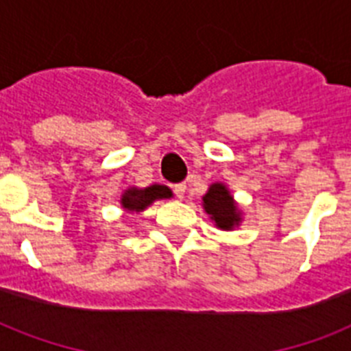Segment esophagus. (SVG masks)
I'll list each match as a JSON object with an SVG mask.
<instances>
[{
    "label": "esophagus",
    "instance_id": "34e87169",
    "mask_svg": "<svg viewBox=\"0 0 351 351\" xmlns=\"http://www.w3.org/2000/svg\"><path fill=\"white\" fill-rule=\"evenodd\" d=\"M173 191H175V195L178 198H184V195H186V184L182 182V184H175L173 186Z\"/></svg>",
    "mask_w": 351,
    "mask_h": 351
}]
</instances>
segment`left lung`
Here are the masks:
<instances>
[{"mask_svg": "<svg viewBox=\"0 0 351 351\" xmlns=\"http://www.w3.org/2000/svg\"><path fill=\"white\" fill-rule=\"evenodd\" d=\"M202 200L206 213L211 217V220L219 230L231 231L240 224L242 213H240L239 206L233 200V195L224 184H220V182L211 184Z\"/></svg>", "mask_w": 351, "mask_h": 351, "instance_id": "1", "label": "left lung"}]
</instances>
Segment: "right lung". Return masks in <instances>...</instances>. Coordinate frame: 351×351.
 <instances>
[{
	"instance_id": "1",
	"label": "right lung",
	"mask_w": 351,
	"mask_h": 351,
	"mask_svg": "<svg viewBox=\"0 0 351 351\" xmlns=\"http://www.w3.org/2000/svg\"><path fill=\"white\" fill-rule=\"evenodd\" d=\"M173 193L167 186H160V184H153V186L143 187H129L123 195H121V208L129 211V213H140L143 209L151 206L154 200H162V198H171Z\"/></svg>"
}]
</instances>
